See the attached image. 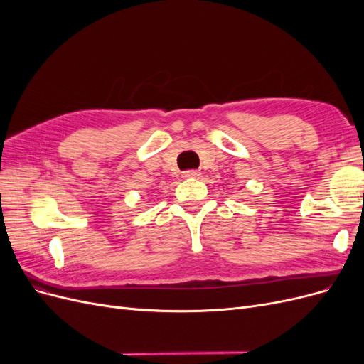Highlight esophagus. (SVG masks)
I'll return each mask as SVG.
<instances>
[{"instance_id": "obj_1", "label": "esophagus", "mask_w": 364, "mask_h": 364, "mask_svg": "<svg viewBox=\"0 0 364 364\" xmlns=\"http://www.w3.org/2000/svg\"><path fill=\"white\" fill-rule=\"evenodd\" d=\"M183 176H185V178H197V176H199V171L186 170V171H183Z\"/></svg>"}]
</instances>
